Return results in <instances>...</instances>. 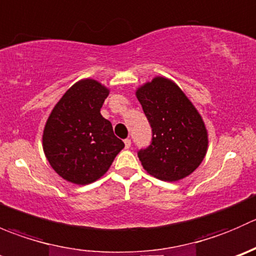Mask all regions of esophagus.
Returning <instances> with one entry per match:
<instances>
[{"instance_id":"34e87169","label":"esophagus","mask_w":256,"mask_h":256,"mask_svg":"<svg viewBox=\"0 0 256 256\" xmlns=\"http://www.w3.org/2000/svg\"><path fill=\"white\" fill-rule=\"evenodd\" d=\"M124 142H125V148H130V147H131V140H130V138H126Z\"/></svg>"}]
</instances>
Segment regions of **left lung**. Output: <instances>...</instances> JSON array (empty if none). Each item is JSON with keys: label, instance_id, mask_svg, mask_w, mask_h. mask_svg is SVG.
<instances>
[{"label": "left lung", "instance_id": "1", "mask_svg": "<svg viewBox=\"0 0 256 256\" xmlns=\"http://www.w3.org/2000/svg\"><path fill=\"white\" fill-rule=\"evenodd\" d=\"M136 96L152 128L151 144L138 152L144 168L168 182L190 176L207 154L202 116L177 84L162 76L138 88Z\"/></svg>", "mask_w": 256, "mask_h": 256}]
</instances>
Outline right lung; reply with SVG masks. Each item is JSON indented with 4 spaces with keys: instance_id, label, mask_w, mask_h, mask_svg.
Segmentation results:
<instances>
[{
    "instance_id": "right-lung-1",
    "label": "right lung",
    "mask_w": 256,
    "mask_h": 256,
    "mask_svg": "<svg viewBox=\"0 0 256 256\" xmlns=\"http://www.w3.org/2000/svg\"><path fill=\"white\" fill-rule=\"evenodd\" d=\"M109 89L94 79L76 82L56 102L43 131V150L54 171L76 184L104 176L124 148L100 114Z\"/></svg>"
}]
</instances>
